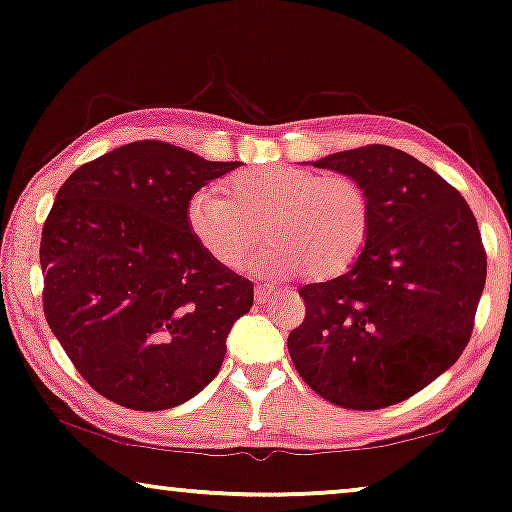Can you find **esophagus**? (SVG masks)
<instances>
[{
    "label": "esophagus",
    "instance_id": "1",
    "mask_svg": "<svg viewBox=\"0 0 512 512\" xmlns=\"http://www.w3.org/2000/svg\"><path fill=\"white\" fill-rule=\"evenodd\" d=\"M254 293H256V303H270V300L277 296V291L272 289V286H265V284H258Z\"/></svg>",
    "mask_w": 512,
    "mask_h": 512
}]
</instances>
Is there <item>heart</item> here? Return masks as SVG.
I'll return each instance as SVG.
<instances>
[{
  "instance_id": "b5f03b06",
  "label": "heart",
  "mask_w": 512,
  "mask_h": 512,
  "mask_svg": "<svg viewBox=\"0 0 512 512\" xmlns=\"http://www.w3.org/2000/svg\"><path fill=\"white\" fill-rule=\"evenodd\" d=\"M223 195L200 188L186 205L195 242L223 268H235L263 235L268 244L251 261L261 277L310 272L342 275L361 256L373 209L366 188L349 174L268 163L226 179Z\"/></svg>"
}]
</instances>
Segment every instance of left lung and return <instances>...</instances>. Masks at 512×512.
Returning a JSON list of instances; mask_svg holds the SVG:
<instances>
[{
    "label": "left lung",
    "instance_id": "left-lung-1",
    "mask_svg": "<svg viewBox=\"0 0 512 512\" xmlns=\"http://www.w3.org/2000/svg\"><path fill=\"white\" fill-rule=\"evenodd\" d=\"M366 188L373 223L345 275L300 289L289 333L298 375L349 410L401 403L464 352L487 279L478 221L457 188L384 144L314 160Z\"/></svg>",
    "mask_w": 512,
    "mask_h": 512
}]
</instances>
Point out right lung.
Instances as JSON below:
<instances>
[{"mask_svg":"<svg viewBox=\"0 0 512 512\" xmlns=\"http://www.w3.org/2000/svg\"><path fill=\"white\" fill-rule=\"evenodd\" d=\"M240 167L156 139L81 165L41 233L44 314L83 380L130 410H167L219 373L254 284L195 242L186 205Z\"/></svg>","mask_w":512,"mask_h":512,"instance_id":"right-lung-1","label":"right lung"}]
</instances>
